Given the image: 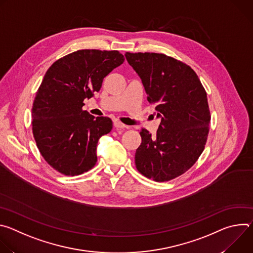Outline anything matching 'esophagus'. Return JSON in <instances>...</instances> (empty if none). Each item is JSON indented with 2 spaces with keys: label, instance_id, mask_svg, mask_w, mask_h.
<instances>
[{
  "label": "esophagus",
  "instance_id": "esophagus-1",
  "mask_svg": "<svg viewBox=\"0 0 253 253\" xmlns=\"http://www.w3.org/2000/svg\"><path fill=\"white\" fill-rule=\"evenodd\" d=\"M114 126H115V128H117V129H124V128H128L126 125H124L123 123H121L120 121H118V120H115L114 121Z\"/></svg>",
  "mask_w": 253,
  "mask_h": 253
}]
</instances>
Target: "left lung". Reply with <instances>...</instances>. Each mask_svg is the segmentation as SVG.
<instances>
[{"mask_svg": "<svg viewBox=\"0 0 253 253\" xmlns=\"http://www.w3.org/2000/svg\"><path fill=\"white\" fill-rule=\"evenodd\" d=\"M125 57L161 119L156 135L140 131L136 168L157 182L169 181L191 168L204 150L211 118L205 89L191 67L172 57L129 52Z\"/></svg>", "mask_w": 253, "mask_h": 253, "instance_id": "8db88e82", "label": "left lung"}]
</instances>
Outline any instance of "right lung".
Here are the masks:
<instances>
[{
	"mask_svg": "<svg viewBox=\"0 0 253 253\" xmlns=\"http://www.w3.org/2000/svg\"><path fill=\"white\" fill-rule=\"evenodd\" d=\"M124 60L118 51L79 50L46 72L33 103L32 129L40 153L60 173L80 175L96 164L98 140L112 130V120L83 111V101Z\"/></svg>",
	"mask_w": 253,
	"mask_h": 253,
	"instance_id": "add662e5",
	"label": "right lung"
}]
</instances>
